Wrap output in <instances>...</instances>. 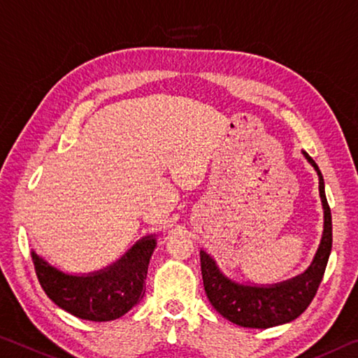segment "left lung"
<instances>
[{"label":"left lung","mask_w":358,"mask_h":358,"mask_svg":"<svg viewBox=\"0 0 358 358\" xmlns=\"http://www.w3.org/2000/svg\"><path fill=\"white\" fill-rule=\"evenodd\" d=\"M308 162L319 175V192L323 206V234L314 259L303 274L269 287L243 285L226 277L215 259L201 250V271L208 301L224 319L245 328H271L292 322L308 309L325 274L331 252V212L325 196L322 172L308 152Z\"/></svg>","instance_id":"obj_1"}]
</instances>
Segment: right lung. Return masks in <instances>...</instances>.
<instances>
[{
    "label": "right lung",
    "instance_id": "add662e5",
    "mask_svg": "<svg viewBox=\"0 0 358 358\" xmlns=\"http://www.w3.org/2000/svg\"><path fill=\"white\" fill-rule=\"evenodd\" d=\"M155 248V236H146L116 263L83 275L65 274L35 252H31V258L44 293L60 309L83 320L110 322L141 301Z\"/></svg>",
    "mask_w": 358,
    "mask_h": 358
}]
</instances>
